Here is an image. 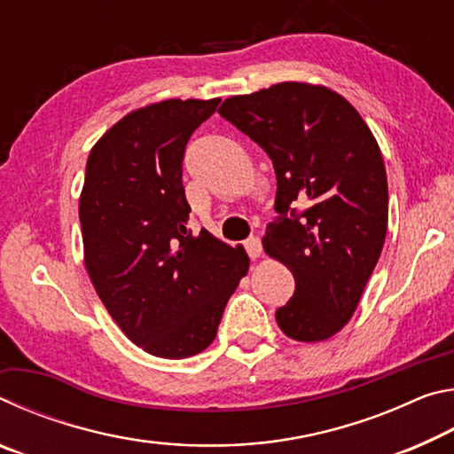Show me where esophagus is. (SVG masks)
<instances>
[{"label":"esophagus","instance_id":"obj_1","mask_svg":"<svg viewBox=\"0 0 454 454\" xmlns=\"http://www.w3.org/2000/svg\"><path fill=\"white\" fill-rule=\"evenodd\" d=\"M244 248H246V252H248L250 258H258L260 254H262V242H260V238H256V236L248 238V240L244 242Z\"/></svg>","mask_w":454,"mask_h":454}]
</instances>
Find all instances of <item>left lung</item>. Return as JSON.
<instances>
[{"mask_svg":"<svg viewBox=\"0 0 454 454\" xmlns=\"http://www.w3.org/2000/svg\"><path fill=\"white\" fill-rule=\"evenodd\" d=\"M218 114L268 153L276 172L280 216L262 244L296 282L276 322L298 342L326 340L355 314L387 238L379 144L350 102L304 82L232 96Z\"/></svg>","mask_w":454,"mask_h":454,"instance_id":"obj_1","label":"left lung"}]
</instances>
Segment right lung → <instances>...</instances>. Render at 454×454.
Returning <instances> with one entry per match:
<instances>
[{
    "instance_id": "obj_1",
    "label": "right lung",
    "mask_w": 454,
    "mask_h": 454,
    "mask_svg": "<svg viewBox=\"0 0 454 454\" xmlns=\"http://www.w3.org/2000/svg\"><path fill=\"white\" fill-rule=\"evenodd\" d=\"M220 104L164 99L129 112L91 148L80 196L83 262L129 340L160 358L208 348L250 258L188 230L184 150Z\"/></svg>"
}]
</instances>
